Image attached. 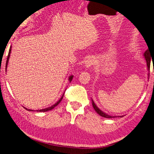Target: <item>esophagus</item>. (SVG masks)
<instances>
[{
	"label": "esophagus",
	"instance_id": "34e87169",
	"mask_svg": "<svg viewBox=\"0 0 154 154\" xmlns=\"http://www.w3.org/2000/svg\"><path fill=\"white\" fill-rule=\"evenodd\" d=\"M94 63V58H90L85 62V66L86 67H90L91 66L93 65Z\"/></svg>",
	"mask_w": 154,
	"mask_h": 154
}]
</instances>
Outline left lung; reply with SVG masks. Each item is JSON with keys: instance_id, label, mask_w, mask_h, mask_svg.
<instances>
[{"instance_id": "left-lung-1", "label": "left lung", "mask_w": 154, "mask_h": 154, "mask_svg": "<svg viewBox=\"0 0 154 154\" xmlns=\"http://www.w3.org/2000/svg\"><path fill=\"white\" fill-rule=\"evenodd\" d=\"M149 49V48H148ZM146 50V51H145L144 54V58L146 59V63H147V66H148V71H149V67H150V63H151V59L152 60V59L151 58L152 57V56L151 54H150V51L149 50ZM92 106H93V108L94 109V110L96 111V112H97L100 116L103 117H106V118H114L116 116H109L108 115V114L105 113L104 112H103L102 111H101L100 109L97 106H96V104L94 103V102H93V100H92ZM122 117V116H121Z\"/></svg>"}]
</instances>
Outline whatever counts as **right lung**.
<instances>
[{"label": "right lung", "instance_id": "add662e5", "mask_svg": "<svg viewBox=\"0 0 154 154\" xmlns=\"http://www.w3.org/2000/svg\"><path fill=\"white\" fill-rule=\"evenodd\" d=\"M11 48H12V46H10V50H9V52H8V57H7V60H6V67H7V65H8V60H9L10 56V52H11ZM72 79H73V75L70 76L69 78V81L71 82V81H72ZM63 94L62 95V97H61V98L59 100H58V102H57L55 103V104H54L52 106L50 107V108H45V109H40V110L37 111V112H47V111L51 110V109H52L53 108H54L55 107H56L57 105H58L59 103H60V102L61 101H62V98H63ZM25 109L28 110V111H32L31 109H27L26 108H25Z\"/></svg>", "mask_w": 154, "mask_h": 154}]
</instances>
